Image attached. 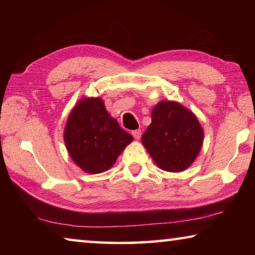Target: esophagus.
Segmentation results:
<instances>
[{
  "label": "esophagus",
  "mask_w": 255,
  "mask_h": 255,
  "mask_svg": "<svg viewBox=\"0 0 255 255\" xmlns=\"http://www.w3.org/2000/svg\"><path fill=\"white\" fill-rule=\"evenodd\" d=\"M131 133H132L133 138H135V139H137V140L141 137V130H140V129H136V130H132Z\"/></svg>",
  "instance_id": "34e87169"
}]
</instances>
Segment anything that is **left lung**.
I'll list each match as a JSON object with an SVG mask.
<instances>
[{
	"label": "left lung",
	"mask_w": 255,
	"mask_h": 255,
	"mask_svg": "<svg viewBox=\"0 0 255 255\" xmlns=\"http://www.w3.org/2000/svg\"><path fill=\"white\" fill-rule=\"evenodd\" d=\"M141 143L163 171L182 172L195 162L204 144V129L191 110L176 101H159Z\"/></svg>",
	"instance_id": "8db88e82"
}]
</instances>
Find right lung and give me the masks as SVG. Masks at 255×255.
Masks as SVG:
<instances>
[{"label":"right lung","instance_id":"right-lung-1","mask_svg":"<svg viewBox=\"0 0 255 255\" xmlns=\"http://www.w3.org/2000/svg\"><path fill=\"white\" fill-rule=\"evenodd\" d=\"M132 140L107 111L101 98L84 97L77 101L64 129V141L73 162L91 174L109 170Z\"/></svg>","mask_w":255,"mask_h":255}]
</instances>
